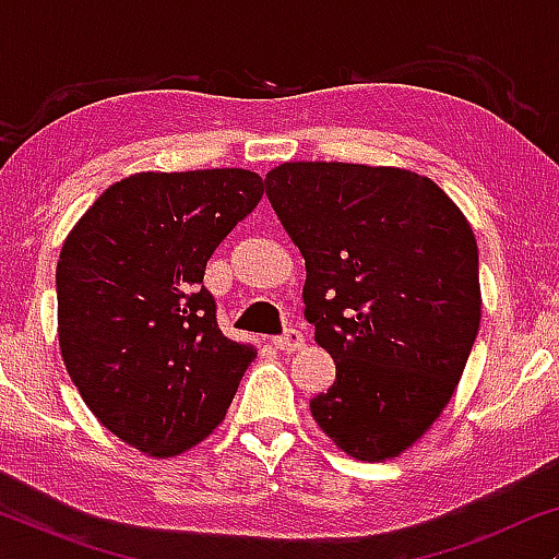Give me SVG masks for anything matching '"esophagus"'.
<instances>
[{"label":"esophagus","instance_id":"34e87169","mask_svg":"<svg viewBox=\"0 0 559 559\" xmlns=\"http://www.w3.org/2000/svg\"><path fill=\"white\" fill-rule=\"evenodd\" d=\"M274 348L287 350V354H295V350L305 348V335L300 331H295V328H289V331H285V335L274 338Z\"/></svg>","mask_w":559,"mask_h":559}]
</instances>
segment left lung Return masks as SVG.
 I'll return each mask as SVG.
<instances>
[{
	"instance_id": "8db88e82",
	"label": "left lung",
	"mask_w": 559,
	"mask_h": 559,
	"mask_svg": "<svg viewBox=\"0 0 559 559\" xmlns=\"http://www.w3.org/2000/svg\"><path fill=\"white\" fill-rule=\"evenodd\" d=\"M264 182L305 259V318L335 361L312 419L356 461H392L448 407L478 335L468 218L404 167L285 163Z\"/></svg>"
}]
</instances>
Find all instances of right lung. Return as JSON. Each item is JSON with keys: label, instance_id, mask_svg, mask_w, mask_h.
<instances>
[{"label": "right lung", "instance_id": "add662e5", "mask_svg": "<svg viewBox=\"0 0 559 559\" xmlns=\"http://www.w3.org/2000/svg\"><path fill=\"white\" fill-rule=\"evenodd\" d=\"M264 195L241 167L136 173L83 213L60 249L58 343L68 377L111 435L173 457L224 423L251 343L226 338L205 264Z\"/></svg>", "mask_w": 559, "mask_h": 559}]
</instances>
